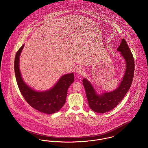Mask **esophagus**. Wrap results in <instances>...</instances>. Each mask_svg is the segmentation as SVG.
<instances>
[{
  "mask_svg": "<svg viewBox=\"0 0 148 148\" xmlns=\"http://www.w3.org/2000/svg\"><path fill=\"white\" fill-rule=\"evenodd\" d=\"M76 73L78 74H79V75H82L83 74V73H84V70H83L82 68L79 67L76 69Z\"/></svg>",
  "mask_w": 148,
  "mask_h": 148,
  "instance_id": "esophagus-1",
  "label": "esophagus"
}]
</instances>
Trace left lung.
<instances>
[{"mask_svg":"<svg viewBox=\"0 0 148 148\" xmlns=\"http://www.w3.org/2000/svg\"><path fill=\"white\" fill-rule=\"evenodd\" d=\"M117 51L121 52L122 56L125 59L126 62V68L123 78L117 89L111 92L98 95L88 80L84 78L83 80L89 106L97 113H105L115 108L127 93L133 80L135 70L134 59L127 44L124 39H122Z\"/></svg>","mask_w":148,"mask_h":148,"instance_id":"left-lung-1","label":"left lung"}]
</instances>
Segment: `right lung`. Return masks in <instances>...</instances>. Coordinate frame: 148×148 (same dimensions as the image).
I'll return each mask as SVG.
<instances>
[{
    "label": "right lung",
    "instance_id": "1",
    "mask_svg": "<svg viewBox=\"0 0 148 148\" xmlns=\"http://www.w3.org/2000/svg\"><path fill=\"white\" fill-rule=\"evenodd\" d=\"M23 47L24 45L18 50L14 59V71L19 90L27 102L32 107L43 113H55L65 103L68 89L74 82V74L64 75L56 85L48 90L35 91L23 82L19 68V59Z\"/></svg>",
    "mask_w": 148,
    "mask_h": 148
}]
</instances>
